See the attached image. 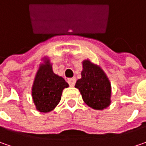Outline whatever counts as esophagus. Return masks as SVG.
Masks as SVG:
<instances>
[{"label":"esophagus","mask_w":146,"mask_h":146,"mask_svg":"<svg viewBox=\"0 0 146 146\" xmlns=\"http://www.w3.org/2000/svg\"><path fill=\"white\" fill-rule=\"evenodd\" d=\"M68 82L70 86H74L75 83H76V78H69L68 79Z\"/></svg>","instance_id":"1"}]
</instances>
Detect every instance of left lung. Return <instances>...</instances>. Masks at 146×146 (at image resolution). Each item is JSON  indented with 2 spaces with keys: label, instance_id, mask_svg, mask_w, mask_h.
Segmentation results:
<instances>
[{
  "label": "left lung",
  "instance_id": "left-lung-1",
  "mask_svg": "<svg viewBox=\"0 0 146 146\" xmlns=\"http://www.w3.org/2000/svg\"><path fill=\"white\" fill-rule=\"evenodd\" d=\"M82 78L75 87L79 90L83 101L89 107L103 110L111 104V84L104 70L89 60L82 61Z\"/></svg>",
  "mask_w": 146,
  "mask_h": 146
}]
</instances>
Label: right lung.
<instances>
[{"label":"right lung","instance_id":"1","mask_svg":"<svg viewBox=\"0 0 146 146\" xmlns=\"http://www.w3.org/2000/svg\"><path fill=\"white\" fill-rule=\"evenodd\" d=\"M36 73L32 87V96L36 110L48 113L60 103L62 92L68 84L62 77L55 74L47 57H44Z\"/></svg>","mask_w":146,"mask_h":146}]
</instances>
